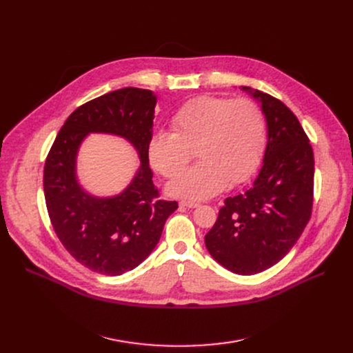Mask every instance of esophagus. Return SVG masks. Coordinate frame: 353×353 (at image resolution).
<instances>
[{
    "mask_svg": "<svg viewBox=\"0 0 353 353\" xmlns=\"http://www.w3.org/2000/svg\"><path fill=\"white\" fill-rule=\"evenodd\" d=\"M180 206L181 208H188V209H194V208H199V203L197 201H186V200H183V201H180Z\"/></svg>",
    "mask_w": 353,
    "mask_h": 353,
    "instance_id": "1",
    "label": "esophagus"
}]
</instances>
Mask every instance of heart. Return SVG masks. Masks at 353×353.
Segmentation results:
<instances>
[{"mask_svg": "<svg viewBox=\"0 0 353 353\" xmlns=\"http://www.w3.org/2000/svg\"><path fill=\"white\" fill-rule=\"evenodd\" d=\"M172 132L159 130L147 153L154 169L174 176L194 148L201 160L167 184L174 197L209 199L229 183H243L257 169L266 144L263 111L248 99L201 96L184 104L172 119Z\"/></svg>", "mask_w": 353, "mask_h": 353, "instance_id": "heart-1", "label": "heart"}]
</instances>
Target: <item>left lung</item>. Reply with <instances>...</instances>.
Instances as JSON below:
<instances>
[{
	"label": "left lung",
	"instance_id": "1",
	"mask_svg": "<svg viewBox=\"0 0 353 353\" xmlns=\"http://www.w3.org/2000/svg\"><path fill=\"white\" fill-rule=\"evenodd\" d=\"M240 88L266 119L263 163L249 190L225 200L205 243L217 263L249 276L281 262L298 242L312 213L314 161L299 120L281 100Z\"/></svg>",
	"mask_w": 353,
	"mask_h": 353
}]
</instances>
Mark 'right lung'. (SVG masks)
Listing matches in <instances>:
<instances>
[{"mask_svg": "<svg viewBox=\"0 0 353 353\" xmlns=\"http://www.w3.org/2000/svg\"><path fill=\"white\" fill-rule=\"evenodd\" d=\"M156 96L125 87L91 100L65 120L44 165V196L51 225L68 253L83 266L107 276L137 268L159 243L179 206L157 200L147 145L153 136ZM111 134L136 148L141 164L119 195L88 194L77 176V156L88 134Z\"/></svg>", "mask_w": 353, "mask_h": 353, "instance_id": "add662e5", "label": "right lung"}]
</instances>
